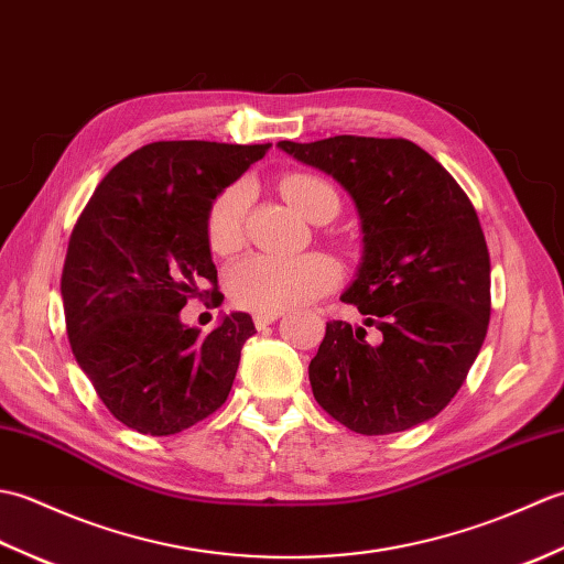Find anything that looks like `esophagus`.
I'll return each instance as SVG.
<instances>
[{
	"label": "esophagus",
	"mask_w": 564,
	"mask_h": 564,
	"mask_svg": "<svg viewBox=\"0 0 564 564\" xmlns=\"http://www.w3.org/2000/svg\"><path fill=\"white\" fill-rule=\"evenodd\" d=\"M281 317H283V313H254V327L263 329V327L273 325V322L281 319Z\"/></svg>",
	"instance_id": "1"
}]
</instances>
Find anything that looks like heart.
Returning <instances> with one entry per match:
<instances>
[{
    "mask_svg": "<svg viewBox=\"0 0 564 564\" xmlns=\"http://www.w3.org/2000/svg\"><path fill=\"white\" fill-rule=\"evenodd\" d=\"M281 194L313 223L332 220L339 210V194L315 174H289L281 178ZM249 186L232 184L220 191L206 215V237L213 251L232 254L245 242ZM339 281V269L329 257L310 251L301 257L247 254L225 273V291L239 307L254 313H281L315 301Z\"/></svg>",
    "mask_w": 564,
    "mask_h": 564,
    "instance_id": "1",
    "label": "heart"
}]
</instances>
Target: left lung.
Masks as SVG:
<instances>
[{"mask_svg": "<svg viewBox=\"0 0 564 564\" xmlns=\"http://www.w3.org/2000/svg\"><path fill=\"white\" fill-rule=\"evenodd\" d=\"M297 162L349 191L364 227V259L341 295L376 327L327 322L310 361L317 404L364 436L398 434L446 406L482 349L489 251L470 198L404 138L334 135L279 142Z\"/></svg>", "mask_w": 564, "mask_h": 564, "instance_id": "1", "label": "left lung"}]
</instances>
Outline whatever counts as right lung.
<instances>
[{
    "instance_id": "obj_1",
    "label": "right lung",
    "mask_w": 564,
    "mask_h": 564,
    "mask_svg": "<svg viewBox=\"0 0 564 564\" xmlns=\"http://www.w3.org/2000/svg\"><path fill=\"white\" fill-rule=\"evenodd\" d=\"M269 148L150 142L118 162L82 210L59 281L67 339L106 410L128 429L172 436L230 394L254 322L232 313L200 337L178 313L191 297L220 301L206 215ZM206 284L214 289L203 292Z\"/></svg>"
}]
</instances>
